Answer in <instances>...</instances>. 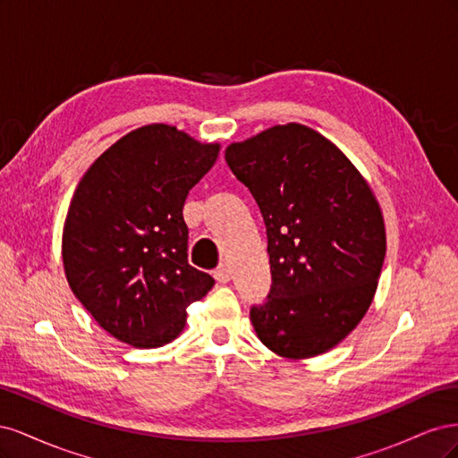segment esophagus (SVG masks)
I'll return each mask as SVG.
<instances>
[{
	"mask_svg": "<svg viewBox=\"0 0 458 458\" xmlns=\"http://www.w3.org/2000/svg\"><path fill=\"white\" fill-rule=\"evenodd\" d=\"M214 276L217 279V283H229L231 267L227 266V263H219V266L214 269Z\"/></svg>",
	"mask_w": 458,
	"mask_h": 458,
	"instance_id": "obj_1",
	"label": "esophagus"
}]
</instances>
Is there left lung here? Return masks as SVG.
I'll list each match as a JSON object with an SVG mask.
<instances>
[{
    "label": "left lung",
    "instance_id": "obj_1",
    "mask_svg": "<svg viewBox=\"0 0 458 458\" xmlns=\"http://www.w3.org/2000/svg\"><path fill=\"white\" fill-rule=\"evenodd\" d=\"M267 229L271 290L250 310L271 352L303 359L335 348L367 313L386 256L380 206L321 133L286 123L225 150Z\"/></svg>",
    "mask_w": 458,
    "mask_h": 458
}]
</instances>
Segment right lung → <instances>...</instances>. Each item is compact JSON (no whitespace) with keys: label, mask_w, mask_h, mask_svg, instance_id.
<instances>
[{"label":"right lung","mask_w":458,"mask_h":458,"mask_svg":"<svg viewBox=\"0 0 458 458\" xmlns=\"http://www.w3.org/2000/svg\"><path fill=\"white\" fill-rule=\"evenodd\" d=\"M219 145L165 123L106 148L80 179L63 231L68 284L108 335L158 348L185 327L187 308L214 286L187 261L183 204Z\"/></svg>","instance_id":"add662e5"}]
</instances>
